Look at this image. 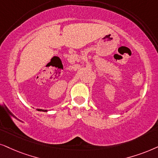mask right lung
Instances as JSON below:
<instances>
[{
	"label": "right lung",
	"mask_w": 158,
	"mask_h": 158,
	"mask_svg": "<svg viewBox=\"0 0 158 158\" xmlns=\"http://www.w3.org/2000/svg\"><path fill=\"white\" fill-rule=\"evenodd\" d=\"M37 110H39V111H45V112H46V111H47L46 110H42V109H37Z\"/></svg>",
	"instance_id": "1"
}]
</instances>
